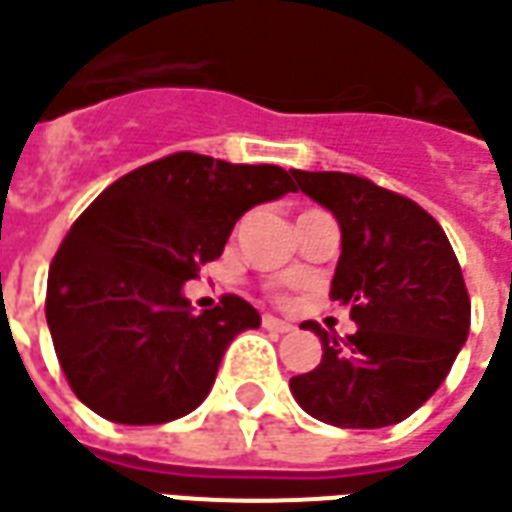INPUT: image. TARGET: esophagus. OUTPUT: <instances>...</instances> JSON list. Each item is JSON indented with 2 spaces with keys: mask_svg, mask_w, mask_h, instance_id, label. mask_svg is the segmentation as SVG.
<instances>
[{
  "mask_svg": "<svg viewBox=\"0 0 512 512\" xmlns=\"http://www.w3.org/2000/svg\"><path fill=\"white\" fill-rule=\"evenodd\" d=\"M263 328L274 330V333H288V330H294L291 322H283V319H277V316H263Z\"/></svg>",
  "mask_w": 512,
  "mask_h": 512,
  "instance_id": "obj_1",
  "label": "esophagus"
}]
</instances>
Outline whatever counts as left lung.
I'll return each instance as SVG.
<instances>
[{"mask_svg":"<svg viewBox=\"0 0 512 512\" xmlns=\"http://www.w3.org/2000/svg\"><path fill=\"white\" fill-rule=\"evenodd\" d=\"M305 196L333 212L342 255L330 297L356 333L328 336L322 361L291 378L302 409L339 429L401 423L446 381L471 328V300L443 227L412 198L353 173L294 170Z\"/></svg>","mask_w":512,"mask_h":512,"instance_id":"8db88e82","label":"left lung"}]
</instances>
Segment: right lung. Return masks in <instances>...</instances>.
Returning a JSON list of instances; mask_svg holds the SVG:
<instances>
[{
  "instance_id": "right-lung-1",
  "label": "right lung",
  "mask_w": 512,
  "mask_h": 512,
  "mask_svg": "<svg viewBox=\"0 0 512 512\" xmlns=\"http://www.w3.org/2000/svg\"><path fill=\"white\" fill-rule=\"evenodd\" d=\"M277 165L170 154L125 173L72 224L47 277V325L72 392L125 426L190 415L229 342L260 314L229 294L196 314L184 283L243 212L294 193Z\"/></svg>"
}]
</instances>
